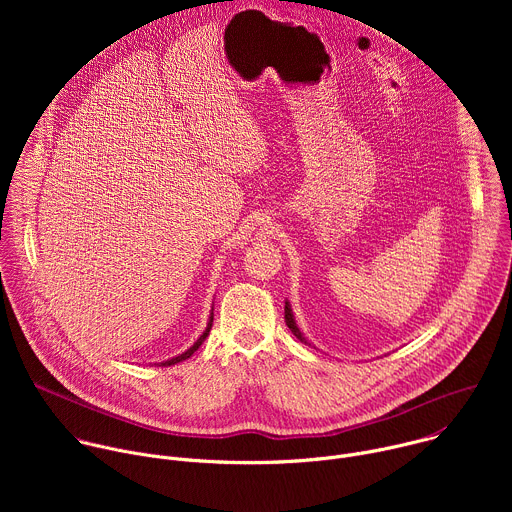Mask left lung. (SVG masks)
<instances>
[{
    "label": "left lung",
    "mask_w": 512,
    "mask_h": 512,
    "mask_svg": "<svg viewBox=\"0 0 512 512\" xmlns=\"http://www.w3.org/2000/svg\"><path fill=\"white\" fill-rule=\"evenodd\" d=\"M285 324H287V328L291 330V334H294L300 342H304V344H308V346H314L306 336H304V332L300 330V326H298V322H296V316H294V310H291V304L285 300ZM316 348V346H314Z\"/></svg>",
    "instance_id": "left-lung-1"
}]
</instances>
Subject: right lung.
<instances>
[{
  "label": "right lung",
  "mask_w": 512,
  "mask_h": 512,
  "mask_svg": "<svg viewBox=\"0 0 512 512\" xmlns=\"http://www.w3.org/2000/svg\"><path fill=\"white\" fill-rule=\"evenodd\" d=\"M212 318H214V314H212V310H210V316H208V322H206V328H204V332L196 338V342L188 348V350H184L182 354H178V356H174V358H168V360H164V362H158L160 367H172V364H176V362H182V360H186V358H190L198 348H200V344L206 340V336L210 334V328H212Z\"/></svg>",
  "instance_id": "right-lung-1"
}]
</instances>
